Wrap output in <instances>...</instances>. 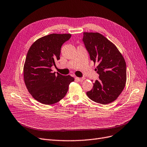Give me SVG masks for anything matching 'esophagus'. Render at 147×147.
Masks as SVG:
<instances>
[{
  "instance_id": "esophagus-1",
  "label": "esophagus",
  "mask_w": 147,
  "mask_h": 147,
  "mask_svg": "<svg viewBox=\"0 0 147 147\" xmlns=\"http://www.w3.org/2000/svg\"><path fill=\"white\" fill-rule=\"evenodd\" d=\"M76 79L78 81H80V82H82V81H84L85 79L84 78H76Z\"/></svg>"
}]
</instances>
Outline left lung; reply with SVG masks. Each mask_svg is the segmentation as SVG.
Listing matches in <instances>:
<instances>
[{"label":"left lung","instance_id":"1","mask_svg":"<svg viewBox=\"0 0 147 147\" xmlns=\"http://www.w3.org/2000/svg\"><path fill=\"white\" fill-rule=\"evenodd\" d=\"M83 42L90 59L97 64L99 79L86 95L93 101L108 104L115 101L125 86L127 67L117 47L99 32H84Z\"/></svg>","mask_w":147,"mask_h":147}]
</instances>
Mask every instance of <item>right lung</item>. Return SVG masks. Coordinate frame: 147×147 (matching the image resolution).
I'll list each match as a JSON object with an SVG mask.
<instances>
[{"mask_svg": "<svg viewBox=\"0 0 147 147\" xmlns=\"http://www.w3.org/2000/svg\"><path fill=\"white\" fill-rule=\"evenodd\" d=\"M70 34H51L36 40L27 53L24 67V79L28 91L34 98L45 105L58 102L66 95L74 79L69 75L53 73L52 66L60 59L63 43Z\"/></svg>", "mask_w": 147, "mask_h": 147, "instance_id": "add662e5", "label": "right lung"}]
</instances>
